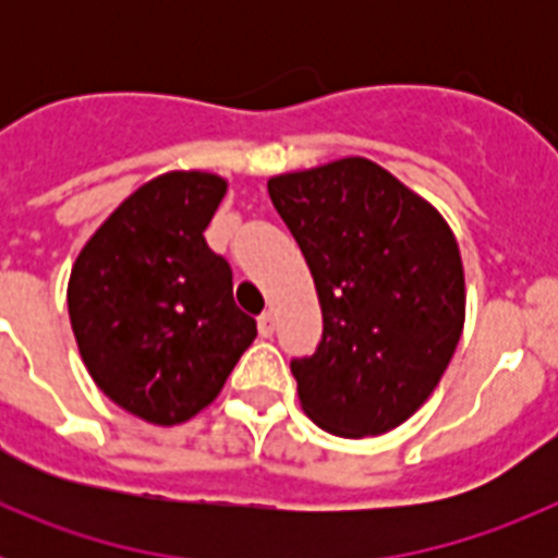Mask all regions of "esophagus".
Instances as JSON below:
<instances>
[{
	"label": "esophagus",
	"instance_id": "esophagus-1",
	"mask_svg": "<svg viewBox=\"0 0 558 558\" xmlns=\"http://www.w3.org/2000/svg\"><path fill=\"white\" fill-rule=\"evenodd\" d=\"M274 329H276V313L274 310H265V313L259 315V332L268 338V335H274Z\"/></svg>",
	"mask_w": 558,
	"mask_h": 558
}]
</instances>
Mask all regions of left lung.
I'll return each mask as SVG.
<instances>
[{
    "mask_svg": "<svg viewBox=\"0 0 558 558\" xmlns=\"http://www.w3.org/2000/svg\"><path fill=\"white\" fill-rule=\"evenodd\" d=\"M313 274L324 335L293 360L302 411L340 438L413 416L450 366L466 318L458 240L445 215L363 156L268 179Z\"/></svg>",
    "mask_w": 558,
    "mask_h": 558,
    "instance_id": "8db88e82",
    "label": "left lung"
}]
</instances>
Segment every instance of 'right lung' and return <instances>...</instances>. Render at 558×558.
Listing matches in <instances>:
<instances>
[{"mask_svg": "<svg viewBox=\"0 0 558 558\" xmlns=\"http://www.w3.org/2000/svg\"><path fill=\"white\" fill-rule=\"evenodd\" d=\"M226 190L215 172H161L102 220L69 274L83 366L113 405L150 425L211 405L256 338L229 263L204 240Z\"/></svg>", "mask_w": 558, "mask_h": 558, "instance_id": "add662e5", "label": "right lung"}]
</instances>
